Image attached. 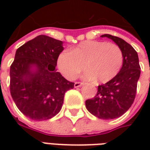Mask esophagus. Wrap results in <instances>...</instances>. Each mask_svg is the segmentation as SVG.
I'll return each instance as SVG.
<instances>
[{
    "label": "esophagus",
    "mask_w": 150,
    "mask_h": 150,
    "mask_svg": "<svg viewBox=\"0 0 150 150\" xmlns=\"http://www.w3.org/2000/svg\"><path fill=\"white\" fill-rule=\"evenodd\" d=\"M82 85H83V83H80V82H76L75 83V88H79V87H81Z\"/></svg>",
    "instance_id": "obj_1"
}]
</instances>
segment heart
<instances>
[{
    "label": "heart",
    "instance_id": "heart-1",
    "mask_svg": "<svg viewBox=\"0 0 150 150\" xmlns=\"http://www.w3.org/2000/svg\"><path fill=\"white\" fill-rule=\"evenodd\" d=\"M123 64V53L113 43L85 41L63 51L57 59V67L67 79H75L85 68L84 77L89 80L105 83L116 77Z\"/></svg>",
    "mask_w": 150,
    "mask_h": 150
}]
</instances>
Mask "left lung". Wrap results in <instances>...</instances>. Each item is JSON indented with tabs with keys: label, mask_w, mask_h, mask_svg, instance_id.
<instances>
[{
	"label": "left lung",
	"mask_w": 150,
	"mask_h": 150,
	"mask_svg": "<svg viewBox=\"0 0 150 150\" xmlns=\"http://www.w3.org/2000/svg\"><path fill=\"white\" fill-rule=\"evenodd\" d=\"M101 37L110 38L120 48L123 53L122 67L115 78L98 86L96 96L87 100L85 104L93 116L100 119L112 120L125 114L133 103L141 67L137 53L130 44L110 34Z\"/></svg>",
	"instance_id": "8db88e82"
}]
</instances>
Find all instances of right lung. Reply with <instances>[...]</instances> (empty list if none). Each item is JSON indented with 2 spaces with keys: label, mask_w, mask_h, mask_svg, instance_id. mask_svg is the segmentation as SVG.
<instances>
[{
  "label": "right lung",
  "mask_w": 150,
  "mask_h": 150,
  "mask_svg": "<svg viewBox=\"0 0 150 150\" xmlns=\"http://www.w3.org/2000/svg\"><path fill=\"white\" fill-rule=\"evenodd\" d=\"M62 42L39 35L20 46L10 67V93L18 109L33 120L52 118L60 112L64 95L74 88L57 71Z\"/></svg>",
  "instance_id": "obj_1"
}]
</instances>
